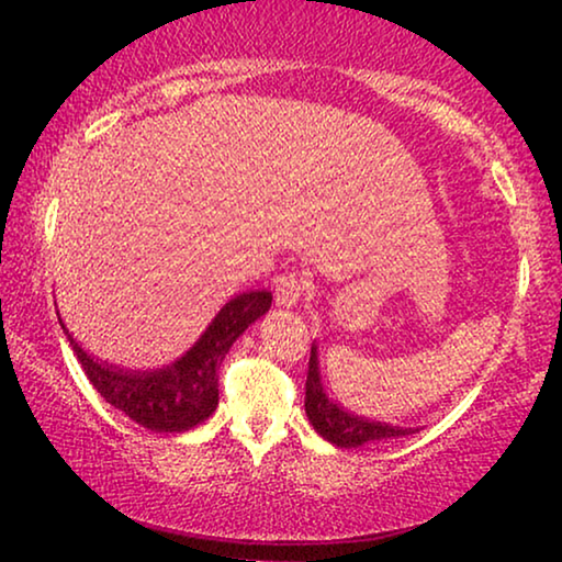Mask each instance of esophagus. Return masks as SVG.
<instances>
[{"mask_svg": "<svg viewBox=\"0 0 562 562\" xmlns=\"http://www.w3.org/2000/svg\"><path fill=\"white\" fill-rule=\"evenodd\" d=\"M306 291H310V281L296 271L281 273L279 279H276V302H279V306H286V310L302 302Z\"/></svg>", "mask_w": 562, "mask_h": 562, "instance_id": "esophagus-1", "label": "esophagus"}]
</instances>
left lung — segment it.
Listing matches in <instances>:
<instances>
[{"label": "left lung", "mask_w": 562, "mask_h": 562, "mask_svg": "<svg viewBox=\"0 0 562 562\" xmlns=\"http://www.w3.org/2000/svg\"><path fill=\"white\" fill-rule=\"evenodd\" d=\"M306 396H304V409L310 417L312 427L325 437L327 442L337 445V448H360L366 442L375 440H391V437L412 435L414 429L404 427H391L381 425V422H371L356 414L345 412L342 406L329 402V396L322 389L319 379V363H317V348H312L310 356V371H306Z\"/></svg>", "instance_id": "left-lung-1"}]
</instances>
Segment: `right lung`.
<instances>
[{
  "mask_svg": "<svg viewBox=\"0 0 562 562\" xmlns=\"http://www.w3.org/2000/svg\"><path fill=\"white\" fill-rule=\"evenodd\" d=\"M271 299L273 296L268 291H245L235 296L233 302L222 306L187 356H181L173 366L143 373L99 363L68 335L64 322L60 327L79 358L83 373L114 409L127 414L130 419L153 432H187V429L202 425L217 409V368L222 358L252 322L271 310Z\"/></svg>",
  "mask_w": 562,
  "mask_h": 562,
  "instance_id": "obj_1",
  "label": "right lung"
}]
</instances>
